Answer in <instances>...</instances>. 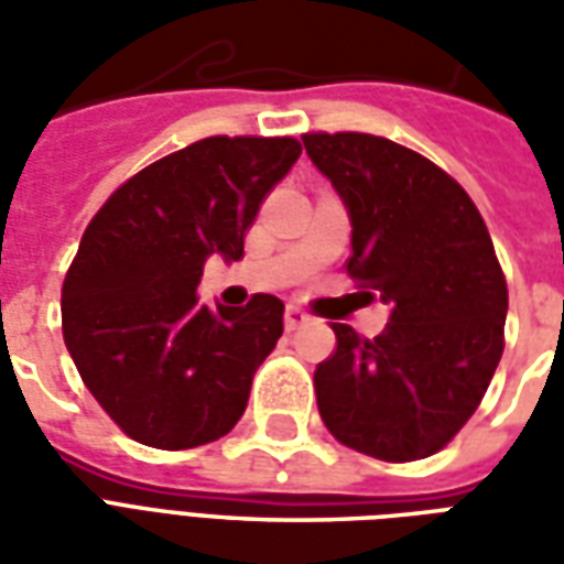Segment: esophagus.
<instances>
[{"label":"esophagus","mask_w":564,"mask_h":564,"mask_svg":"<svg viewBox=\"0 0 564 564\" xmlns=\"http://www.w3.org/2000/svg\"><path fill=\"white\" fill-rule=\"evenodd\" d=\"M307 323H311V317H307L302 307L286 305V311H283V326H286V329L295 332V329H302V326H307Z\"/></svg>","instance_id":"esophagus-1"}]
</instances>
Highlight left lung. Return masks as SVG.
Masks as SVG:
<instances>
[{
    "label": "left lung",
    "instance_id": "obj_1",
    "mask_svg": "<svg viewBox=\"0 0 564 564\" xmlns=\"http://www.w3.org/2000/svg\"><path fill=\"white\" fill-rule=\"evenodd\" d=\"M307 156L350 210L344 269L390 305L378 338L332 323L314 371L323 423L383 462L444 449L484 399L505 350L508 281L471 196L423 153L368 132H305Z\"/></svg>",
    "mask_w": 564,
    "mask_h": 564
}]
</instances>
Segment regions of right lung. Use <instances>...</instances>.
<instances>
[{
  "mask_svg": "<svg viewBox=\"0 0 564 564\" xmlns=\"http://www.w3.org/2000/svg\"><path fill=\"white\" fill-rule=\"evenodd\" d=\"M290 135H210L117 186L63 281V338L120 432L156 449L210 444L241 420L283 335V302H198L210 253L245 257L262 202L293 169Z\"/></svg>",
  "mask_w": 564,
  "mask_h": 564,
  "instance_id": "add662e5",
  "label": "right lung"
}]
</instances>
